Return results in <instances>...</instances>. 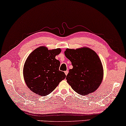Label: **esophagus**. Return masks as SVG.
Masks as SVG:
<instances>
[{
    "label": "esophagus",
    "instance_id": "34e87169",
    "mask_svg": "<svg viewBox=\"0 0 126 126\" xmlns=\"http://www.w3.org/2000/svg\"><path fill=\"white\" fill-rule=\"evenodd\" d=\"M64 73H65V75L67 76L68 75V71H65L64 72Z\"/></svg>",
    "mask_w": 126,
    "mask_h": 126
}]
</instances>
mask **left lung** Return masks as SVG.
<instances>
[{
    "instance_id": "left-lung-1",
    "label": "left lung",
    "mask_w": 126,
    "mask_h": 126,
    "mask_svg": "<svg viewBox=\"0 0 126 126\" xmlns=\"http://www.w3.org/2000/svg\"><path fill=\"white\" fill-rule=\"evenodd\" d=\"M64 54L73 68L66 77L68 84L79 94L86 95L96 90L103 79V68L99 56L89 47L67 49Z\"/></svg>"
}]
</instances>
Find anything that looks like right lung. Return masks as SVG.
Wrapping results in <instances>:
<instances>
[{
  "instance_id": "obj_1",
  "label": "right lung",
  "mask_w": 126,
  "mask_h": 126,
  "mask_svg": "<svg viewBox=\"0 0 126 126\" xmlns=\"http://www.w3.org/2000/svg\"><path fill=\"white\" fill-rule=\"evenodd\" d=\"M60 48L48 50L40 47L35 49L26 61L23 67V77L27 87L42 96L49 95L66 76L59 70L60 62L55 59Z\"/></svg>"
}]
</instances>
